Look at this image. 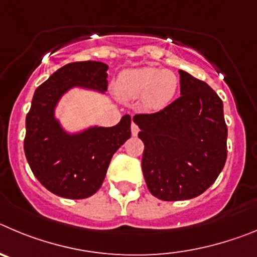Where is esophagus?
I'll return each instance as SVG.
<instances>
[{"label": "esophagus", "instance_id": "obj_1", "mask_svg": "<svg viewBox=\"0 0 257 257\" xmlns=\"http://www.w3.org/2000/svg\"><path fill=\"white\" fill-rule=\"evenodd\" d=\"M131 129H132V134H133V136H137L138 132H140V128H138V125L136 123H132Z\"/></svg>", "mask_w": 257, "mask_h": 257}]
</instances>
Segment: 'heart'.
<instances>
[{
	"mask_svg": "<svg viewBox=\"0 0 257 257\" xmlns=\"http://www.w3.org/2000/svg\"><path fill=\"white\" fill-rule=\"evenodd\" d=\"M178 88V78L173 71L157 66L128 69L119 74L115 91L124 100L142 97L146 110L159 111L170 103Z\"/></svg>",
	"mask_w": 257,
	"mask_h": 257,
	"instance_id": "heart-1",
	"label": "heart"
}]
</instances>
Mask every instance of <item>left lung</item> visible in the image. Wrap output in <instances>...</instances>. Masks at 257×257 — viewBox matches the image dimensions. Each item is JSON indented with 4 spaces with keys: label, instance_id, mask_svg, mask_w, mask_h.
Returning <instances> with one entry per match:
<instances>
[{
    "label": "left lung",
    "instance_id": "8db88e82",
    "mask_svg": "<svg viewBox=\"0 0 257 257\" xmlns=\"http://www.w3.org/2000/svg\"><path fill=\"white\" fill-rule=\"evenodd\" d=\"M180 97L154 114L134 115L145 143L147 188L163 201L197 197L223 170L228 128L223 101L209 84L179 70Z\"/></svg>",
    "mask_w": 257,
    "mask_h": 257
}]
</instances>
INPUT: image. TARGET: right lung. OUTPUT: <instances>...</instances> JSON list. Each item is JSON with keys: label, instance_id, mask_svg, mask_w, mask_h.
Segmentation results:
<instances>
[{"label": "right lung", "instance_id": "right-lung-1", "mask_svg": "<svg viewBox=\"0 0 257 257\" xmlns=\"http://www.w3.org/2000/svg\"><path fill=\"white\" fill-rule=\"evenodd\" d=\"M108 66L100 61L71 62L36 89L25 120L24 152L34 177L55 195L82 200L94 195L105 179L111 157L131 138V116L114 126L64 131L55 108L74 87L105 93Z\"/></svg>", "mask_w": 257, "mask_h": 257}]
</instances>
